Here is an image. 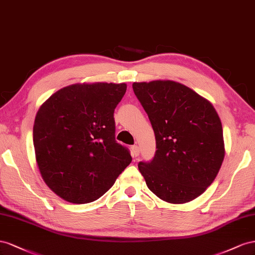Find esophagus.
Returning <instances> with one entry per match:
<instances>
[{
  "label": "esophagus",
  "instance_id": "34e87169",
  "mask_svg": "<svg viewBox=\"0 0 255 255\" xmlns=\"http://www.w3.org/2000/svg\"><path fill=\"white\" fill-rule=\"evenodd\" d=\"M131 152H132V156L133 157H137L140 155V148L137 145H133V146H131Z\"/></svg>",
  "mask_w": 255,
  "mask_h": 255
}]
</instances>
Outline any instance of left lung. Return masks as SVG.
<instances>
[{
    "label": "left lung",
    "mask_w": 255,
    "mask_h": 255,
    "mask_svg": "<svg viewBox=\"0 0 255 255\" xmlns=\"http://www.w3.org/2000/svg\"><path fill=\"white\" fill-rule=\"evenodd\" d=\"M132 89L156 137L154 158L137 164L148 189L174 204L198 198L224 158L219 115L208 100L177 82H134Z\"/></svg>",
    "instance_id": "obj_1"
}]
</instances>
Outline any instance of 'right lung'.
I'll use <instances>...</instances> for the list:
<instances>
[{
	"label": "right lung",
	"mask_w": 255,
	"mask_h": 255,
	"mask_svg": "<svg viewBox=\"0 0 255 255\" xmlns=\"http://www.w3.org/2000/svg\"><path fill=\"white\" fill-rule=\"evenodd\" d=\"M126 90L125 83L74 84L39 108L36 161L45 183L65 201H96L131 162L129 149L115 140L114 110Z\"/></svg>",
	"instance_id": "right-lung-1"
}]
</instances>
